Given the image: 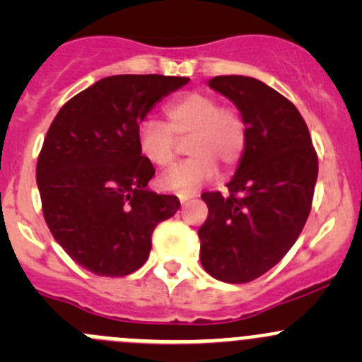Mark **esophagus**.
<instances>
[{
    "label": "esophagus",
    "mask_w": 362,
    "mask_h": 362,
    "mask_svg": "<svg viewBox=\"0 0 362 362\" xmlns=\"http://www.w3.org/2000/svg\"><path fill=\"white\" fill-rule=\"evenodd\" d=\"M194 198H198V194H196V192H184V194L178 196V199H180L182 204H185V203L191 202V199H194Z\"/></svg>",
    "instance_id": "1"
}]
</instances>
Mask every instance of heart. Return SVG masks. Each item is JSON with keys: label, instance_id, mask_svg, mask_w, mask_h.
I'll return each instance as SVG.
<instances>
[{"label": "heart", "instance_id": "b5f03b06", "mask_svg": "<svg viewBox=\"0 0 362 362\" xmlns=\"http://www.w3.org/2000/svg\"><path fill=\"white\" fill-rule=\"evenodd\" d=\"M166 124L141 120L136 131L140 154L158 168H168L177 159V138L191 136L185 163L160 177L168 191L192 192L217 175L218 164L226 170L243 159L249 144L245 117L235 107H221L208 93H189L164 107Z\"/></svg>", "mask_w": 362, "mask_h": 362}]
</instances>
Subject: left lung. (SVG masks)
<instances>
[{
  "instance_id": "left-lung-1",
  "label": "left lung",
  "mask_w": 362,
  "mask_h": 362,
  "mask_svg": "<svg viewBox=\"0 0 362 362\" xmlns=\"http://www.w3.org/2000/svg\"><path fill=\"white\" fill-rule=\"evenodd\" d=\"M236 105L249 144L228 196L203 192L199 259L221 282L245 284L272 269L301 235L312 208L319 160L301 113L261 80L242 75L208 82Z\"/></svg>"
}]
</instances>
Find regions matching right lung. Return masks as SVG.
I'll return each mask as SVG.
<instances>
[{"label": "right lung", "mask_w": 362, "mask_h": 362, "mask_svg": "<svg viewBox=\"0 0 362 362\" xmlns=\"http://www.w3.org/2000/svg\"><path fill=\"white\" fill-rule=\"evenodd\" d=\"M185 76L113 75L57 112L36 164L42 210L64 252L100 276H126L145 264L152 233L180 202L147 189L156 170L136 131Z\"/></svg>", "instance_id": "right-lung-1"}]
</instances>
